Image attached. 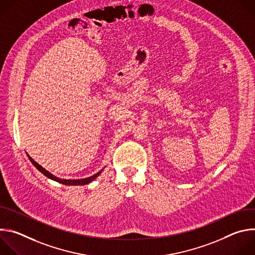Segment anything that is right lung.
I'll return each mask as SVG.
<instances>
[{
    "mask_svg": "<svg viewBox=\"0 0 255 255\" xmlns=\"http://www.w3.org/2000/svg\"><path fill=\"white\" fill-rule=\"evenodd\" d=\"M28 158L30 159V161L33 163V165L37 168L40 172H42L45 176H47L48 178L50 179H53L55 181H57V183H60L62 185H66V186H84V185H88L90 184L91 181H93L97 176L100 175V173L102 172V170H100L99 172H97L96 174L90 176V177H87V178H83V179H62V178H59V177H56L55 175H53L52 173H50L49 171H47L45 168H43L40 164H38L36 161H34V159H32L29 155H28Z\"/></svg>",
    "mask_w": 255,
    "mask_h": 255,
    "instance_id": "right-lung-1",
    "label": "right lung"
}]
</instances>
